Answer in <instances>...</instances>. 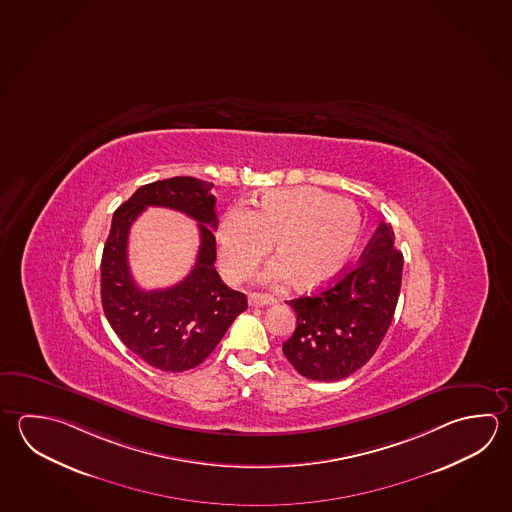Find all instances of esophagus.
<instances>
[{"instance_id":"esophagus-1","label":"esophagus","mask_w":512,"mask_h":512,"mask_svg":"<svg viewBox=\"0 0 512 512\" xmlns=\"http://www.w3.org/2000/svg\"><path fill=\"white\" fill-rule=\"evenodd\" d=\"M274 303H276V299L270 298V296H261V294H251L249 296V305L254 308L269 307Z\"/></svg>"}]
</instances>
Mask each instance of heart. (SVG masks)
Returning <instances> with one entry per match:
<instances>
[{
	"label": "heart",
	"instance_id": "1",
	"mask_svg": "<svg viewBox=\"0 0 512 512\" xmlns=\"http://www.w3.org/2000/svg\"><path fill=\"white\" fill-rule=\"evenodd\" d=\"M363 234V216L350 200L317 189L267 191L256 211L234 205L216 229L223 276L242 281L260 265L274 242L278 260L261 274L265 285L294 281L314 290L334 281L350 263Z\"/></svg>",
	"mask_w": 512,
	"mask_h": 512
}]
</instances>
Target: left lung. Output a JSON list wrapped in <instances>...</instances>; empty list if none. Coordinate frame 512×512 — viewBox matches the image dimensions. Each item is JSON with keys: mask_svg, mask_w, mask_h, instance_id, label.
I'll return each mask as SVG.
<instances>
[{"mask_svg": "<svg viewBox=\"0 0 512 512\" xmlns=\"http://www.w3.org/2000/svg\"><path fill=\"white\" fill-rule=\"evenodd\" d=\"M402 265L393 229L382 222L354 269L321 292L287 301L298 323L283 354L298 373L339 381L372 359L395 314Z\"/></svg>", "mask_w": 512, "mask_h": 512, "instance_id": "8db88e82", "label": "left lung"}]
</instances>
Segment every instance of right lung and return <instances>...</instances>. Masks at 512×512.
Returning <instances> with one entry per match:
<instances>
[{"label": "right lung", "instance_id": "right-lung-1", "mask_svg": "<svg viewBox=\"0 0 512 512\" xmlns=\"http://www.w3.org/2000/svg\"><path fill=\"white\" fill-rule=\"evenodd\" d=\"M214 184L193 177L157 180L139 187L113 213L101 261V301L108 323L131 352L162 372H186L204 361L247 308V298L229 289L214 269ZM149 204L195 217L201 249L194 270L180 284L142 291L127 265L130 223Z\"/></svg>", "mask_w": 512, "mask_h": 512}]
</instances>
